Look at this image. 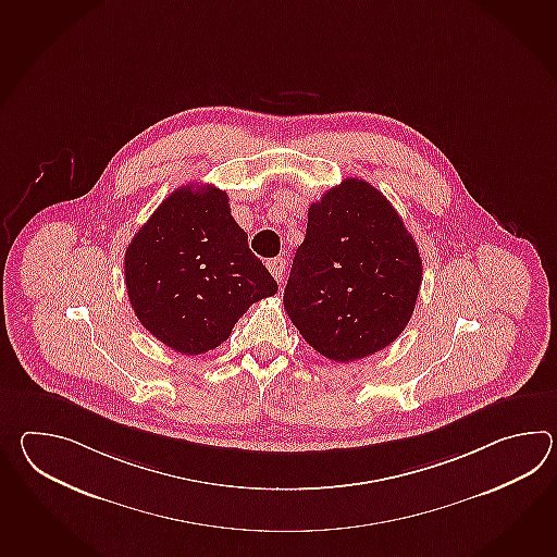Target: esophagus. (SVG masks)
Listing matches in <instances>:
<instances>
[{
	"instance_id": "34e87169",
	"label": "esophagus",
	"mask_w": 557,
	"mask_h": 557,
	"mask_svg": "<svg viewBox=\"0 0 557 557\" xmlns=\"http://www.w3.org/2000/svg\"><path fill=\"white\" fill-rule=\"evenodd\" d=\"M268 270L272 272L273 277H275V282L277 284H282L285 277V260L284 258H272V260H268Z\"/></svg>"
}]
</instances>
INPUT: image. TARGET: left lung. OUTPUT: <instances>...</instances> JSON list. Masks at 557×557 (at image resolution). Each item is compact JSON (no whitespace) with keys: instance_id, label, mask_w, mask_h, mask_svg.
Wrapping results in <instances>:
<instances>
[{"instance_id":"obj_1","label":"left lung","mask_w":557,"mask_h":557,"mask_svg":"<svg viewBox=\"0 0 557 557\" xmlns=\"http://www.w3.org/2000/svg\"><path fill=\"white\" fill-rule=\"evenodd\" d=\"M420 285V249L399 213L368 182L347 177L309 206L284 306L309 346L346 363L399 337Z\"/></svg>"}]
</instances>
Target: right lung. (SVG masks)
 <instances>
[{"instance_id": "add662e5", "label": "right lung", "mask_w": 557, "mask_h": 557, "mask_svg": "<svg viewBox=\"0 0 557 557\" xmlns=\"http://www.w3.org/2000/svg\"><path fill=\"white\" fill-rule=\"evenodd\" d=\"M125 287L141 325L184 356L223 344L251 304L277 292L227 194L191 184L163 199L134 235Z\"/></svg>"}]
</instances>
